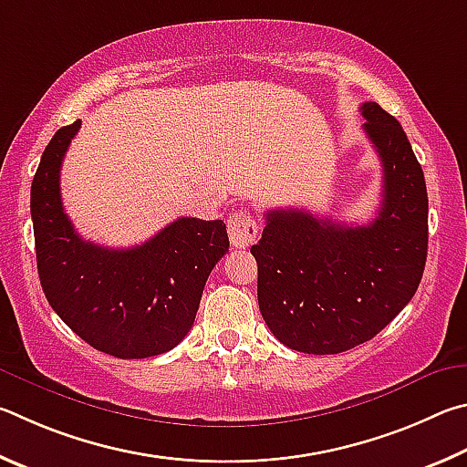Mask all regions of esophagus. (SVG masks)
Segmentation results:
<instances>
[{
	"label": "esophagus",
	"mask_w": 467,
	"mask_h": 467,
	"mask_svg": "<svg viewBox=\"0 0 467 467\" xmlns=\"http://www.w3.org/2000/svg\"><path fill=\"white\" fill-rule=\"evenodd\" d=\"M227 234H229V242H232V246L248 248L256 242L260 227L250 211H238V213H232L227 219Z\"/></svg>",
	"instance_id": "esophagus-1"
}]
</instances>
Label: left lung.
<instances>
[{
  "instance_id": "left-lung-1",
  "label": "left lung",
  "mask_w": 467,
  "mask_h": 467,
  "mask_svg": "<svg viewBox=\"0 0 467 467\" xmlns=\"http://www.w3.org/2000/svg\"><path fill=\"white\" fill-rule=\"evenodd\" d=\"M363 130L383 166L371 223L338 225L304 209L266 213L258 306L285 347L337 355L371 340L419 289L429 248V196L404 129L378 102L361 106Z\"/></svg>"
}]
</instances>
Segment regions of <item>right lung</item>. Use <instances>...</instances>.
Returning <instances> with one entry per match:
<instances>
[{"label":"right lung","instance_id":"1","mask_svg":"<svg viewBox=\"0 0 467 467\" xmlns=\"http://www.w3.org/2000/svg\"><path fill=\"white\" fill-rule=\"evenodd\" d=\"M81 120L48 141L30 188L36 266L57 316L89 347L119 358L174 348L192 328L209 275L229 248L225 223L180 217L141 246L86 242L61 202V163Z\"/></svg>","mask_w":467,"mask_h":467}]
</instances>
